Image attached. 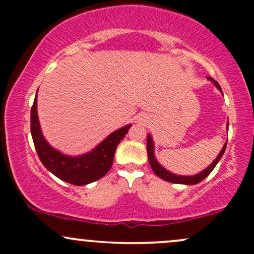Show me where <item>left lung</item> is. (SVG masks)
Returning a JSON list of instances; mask_svg holds the SVG:
<instances>
[{"label":"left lung","instance_id":"left-lung-1","mask_svg":"<svg viewBox=\"0 0 254 254\" xmlns=\"http://www.w3.org/2000/svg\"><path fill=\"white\" fill-rule=\"evenodd\" d=\"M209 80L212 81V82L215 83V86L217 87L218 89L222 92V89H221L220 84H218L217 81L212 80L211 77H208ZM228 125V124H227ZM226 147H227V142L224 143L222 150L220 151V154H218V156L215 159V161L212 162V164L209 166V167H206L205 170L199 172V173L196 174V176H177V174H173L171 173V172H168L167 170H165L164 167H162L161 165L157 162V160L155 159V156H154V142H153V138H151L150 135L147 136V153H148V160H149V164L151 166V170L154 171V173L156 174L157 177H160L161 179L166 180V182H170V183H174V184H185V185H194V184H198L202 182L203 179H205L206 177L209 176V174L211 173V171L214 170L215 166L217 165V162L220 161V159L222 157L224 150H226Z\"/></svg>","mask_w":254,"mask_h":254}]
</instances>
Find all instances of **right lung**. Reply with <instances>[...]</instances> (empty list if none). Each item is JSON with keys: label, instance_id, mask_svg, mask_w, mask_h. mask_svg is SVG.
Returning a JSON list of instances; mask_svg holds the SVG:
<instances>
[{"label": "right lung", "instance_id": "right-lung-1", "mask_svg": "<svg viewBox=\"0 0 254 254\" xmlns=\"http://www.w3.org/2000/svg\"><path fill=\"white\" fill-rule=\"evenodd\" d=\"M131 125L116 130L89 153L80 156H68L54 149L44 138L37 113V95L31 109V133L34 147L42 164L52 174L71 185L82 186L103 178L112 166L119 142Z\"/></svg>", "mask_w": 254, "mask_h": 254}]
</instances>
